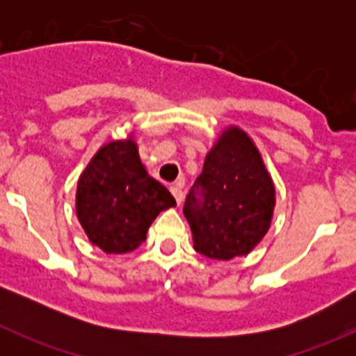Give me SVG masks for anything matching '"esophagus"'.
Wrapping results in <instances>:
<instances>
[{
  "instance_id": "obj_1",
  "label": "esophagus",
  "mask_w": 356,
  "mask_h": 356,
  "mask_svg": "<svg viewBox=\"0 0 356 356\" xmlns=\"http://www.w3.org/2000/svg\"><path fill=\"white\" fill-rule=\"evenodd\" d=\"M170 193H172V195H174L175 201H177V203L181 204V203H182V198H184V195H182V186H181V182H175L174 186H170Z\"/></svg>"
}]
</instances>
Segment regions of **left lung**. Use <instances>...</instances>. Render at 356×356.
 I'll use <instances>...</instances> for the list:
<instances>
[{
  "label": "left lung",
  "instance_id": "obj_1",
  "mask_svg": "<svg viewBox=\"0 0 356 356\" xmlns=\"http://www.w3.org/2000/svg\"><path fill=\"white\" fill-rule=\"evenodd\" d=\"M275 189L251 139L238 127L222 134L189 189L184 217L195 250L215 260L250 253L268 231Z\"/></svg>",
  "mask_w": 356,
  "mask_h": 356
}]
</instances>
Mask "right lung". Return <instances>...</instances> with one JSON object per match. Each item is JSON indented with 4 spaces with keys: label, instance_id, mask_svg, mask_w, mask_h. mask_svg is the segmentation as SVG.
<instances>
[{
    "label": "right lung",
    "instance_id": "1",
    "mask_svg": "<svg viewBox=\"0 0 356 356\" xmlns=\"http://www.w3.org/2000/svg\"><path fill=\"white\" fill-rule=\"evenodd\" d=\"M75 201L89 241L105 253L136 250L156 215L175 207L168 189L145 170L132 139L96 153L79 179Z\"/></svg>",
    "mask_w": 356,
    "mask_h": 356
}]
</instances>
